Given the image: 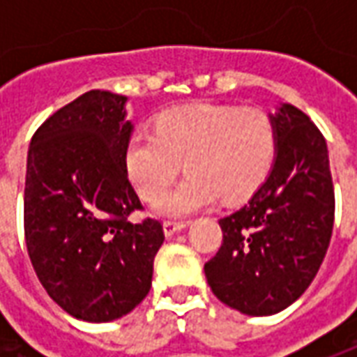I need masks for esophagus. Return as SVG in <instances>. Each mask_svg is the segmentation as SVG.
Listing matches in <instances>:
<instances>
[{"label":"esophagus","instance_id":"esophagus-1","mask_svg":"<svg viewBox=\"0 0 357 357\" xmlns=\"http://www.w3.org/2000/svg\"><path fill=\"white\" fill-rule=\"evenodd\" d=\"M187 224L185 222H174V220H166L162 224V229H164V235L166 237H172L174 233L181 231V229H185Z\"/></svg>","mask_w":357,"mask_h":357}]
</instances>
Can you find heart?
Masks as SVG:
<instances>
[{
  "label": "heart",
  "instance_id": "b5f03b06",
  "mask_svg": "<svg viewBox=\"0 0 357 357\" xmlns=\"http://www.w3.org/2000/svg\"><path fill=\"white\" fill-rule=\"evenodd\" d=\"M277 130L266 110L233 105H189L164 110L151 132L126 141L124 170L135 191L158 201L186 162L184 181L158 202L164 216H187L212 202H239L271 172Z\"/></svg>",
  "mask_w": 357,
  "mask_h": 357
}]
</instances>
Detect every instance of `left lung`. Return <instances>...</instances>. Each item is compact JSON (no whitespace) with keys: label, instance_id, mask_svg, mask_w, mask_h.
I'll return each instance as SVG.
<instances>
[{"label":"left lung","instance_id":"obj_1","mask_svg":"<svg viewBox=\"0 0 357 357\" xmlns=\"http://www.w3.org/2000/svg\"><path fill=\"white\" fill-rule=\"evenodd\" d=\"M269 118L277 130L271 172L243 208L220 220L222 247L204 264L212 292L247 315L277 314L304 294L335 222L323 133L289 102Z\"/></svg>","mask_w":357,"mask_h":357}]
</instances>
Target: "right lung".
<instances>
[{
    "label": "right lung",
    "mask_w": 357,
    "mask_h": 357,
    "mask_svg": "<svg viewBox=\"0 0 357 357\" xmlns=\"http://www.w3.org/2000/svg\"><path fill=\"white\" fill-rule=\"evenodd\" d=\"M124 95L91 89L53 112L30 141L24 237L43 289L76 319L105 323L145 298L162 224L145 218L124 170L133 126Z\"/></svg>",
    "instance_id": "right-lung-1"
}]
</instances>
